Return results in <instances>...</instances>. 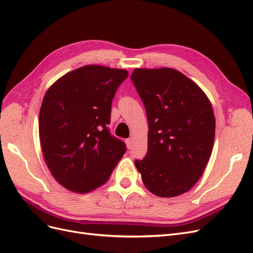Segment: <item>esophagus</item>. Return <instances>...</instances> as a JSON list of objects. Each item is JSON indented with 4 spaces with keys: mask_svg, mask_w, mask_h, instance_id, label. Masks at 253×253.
Returning a JSON list of instances; mask_svg holds the SVG:
<instances>
[{
    "mask_svg": "<svg viewBox=\"0 0 253 253\" xmlns=\"http://www.w3.org/2000/svg\"><path fill=\"white\" fill-rule=\"evenodd\" d=\"M126 147H127V149H128V150H131V149H132V147H133L132 139H131V138H127V139L126 140Z\"/></svg>",
    "mask_w": 253,
    "mask_h": 253,
    "instance_id": "obj_1",
    "label": "esophagus"
}]
</instances>
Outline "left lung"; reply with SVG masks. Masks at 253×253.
<instances>
[{
    "label": "left lung",
    "mask_w": 253,
    "mask_h": 253,
    "mask_svg": "<svg viewBox=\"0 0 253 253\" xmlns=\"http://www.w3.org/2000/svg\"><path fill=\"white\" fill-rule=\"evenodd\" d=\"M131 79L149 121L148 153L135 160L144 186L160 197L186 193L211 156L212 104L195 82L173 68H135Z\"/></svg>",
    "instance_id": "8db88e82"
}]
</instances>
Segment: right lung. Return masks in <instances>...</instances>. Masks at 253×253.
Here are the masks:
<instances>
[{
	"label": "right lung",
	"mask_w": 253,
	"mask_h": 253,
	"mask_svg": "<svg viewBox=\"0 0 253 253\" xmlns=\"http://www.w3.org/2000/svg\"><path fill=\"white\" fill-rule=\"evenodd\" d=\"M128 76L126 70L85 65L65 74L47 89L39 115L45 163L61 186L88 193L108 181L126 153L111 135L112 100Z\"/></svg>",
	"instance_id": "obj_1"
}]
</instances>
